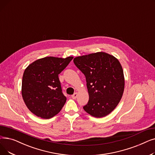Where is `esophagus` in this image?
<instances>
[{"label":"esophagus","mask_w":155,"mask_h":155,"mask_svg":"<svg viewBox=\"0 0 155 155\" xmlns=\"http://www.w3.org/2000/svg\"><path fill=\"white\" fill-rule=\"evenodd\" d=\"M77 96H78V93L77 92H75L74 94H73L72 95H71V97L73 99H75L77 97Z\"/></svg>","instance_id":"1"}]
</instances>
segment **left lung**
Here are the masks:
<instances>
[{
    "instance_id": "8db88e82",
    "label": "left lung",
    "mask_w": 155,
    "mask_h": 155,
    "mask_svg": "<svg viewBox=\"0 0 155 155\" xmlns=\"http://www.w3.org/2000/svg\"><path fill=\"white\" fill-rule=\"evenodd\" d=\"M73 62L86 78L89 100L84 109L95 117L107 116L124 92V77L120 62L105 52L77 56Z\"/></svg>"
}]
</instances>
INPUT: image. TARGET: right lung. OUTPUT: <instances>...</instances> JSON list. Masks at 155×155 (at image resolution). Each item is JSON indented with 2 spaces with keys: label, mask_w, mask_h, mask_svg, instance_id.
I'll return each mask as SVG.
<instances>
[{
  "label": "right lung",
  "mask_w": 155,
  "mask_h": 155,
  "mask_svg": "<svg viewBox=\"0 0 155 155\" xmlns=\"http://www.w3.org/2000/svg\"><path fill=\"white\" fill-rule=\"evenodd\" d=\"M73 58L48 56L37 60L25 69L22 96L29 110L43 119H50L61 110L67 98L62 93L58 75Z\"/></svg>",
  "instance_id": "1"
}]
</instances>
